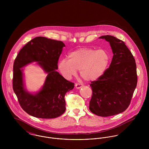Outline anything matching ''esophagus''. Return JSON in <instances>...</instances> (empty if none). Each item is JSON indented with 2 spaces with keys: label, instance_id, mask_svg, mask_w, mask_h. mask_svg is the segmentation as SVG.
Returning <instances> with one entry per match:
<instances>
[{
  "label": "esophagus",
  "instance_id": "esophagus-1",
  "mask_svg": "<svg viewBox=\"0 0 149 149\" xmlns=\"http://www.w3.org/2000/svg\"><path fill=\"white\" fill-rule=\"evenodd\" d=\"M75 86H76V88H77V89H79V88H81V87L83 86L82 84H80V83H76V84H75Z\"/></svg>",
  "mask_w": 149,
  "mask_h": 149
}]
</instances>
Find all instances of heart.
Here are the masks:
<instances>
[{
	"mask_svg": "<svg viewBox=\"0 0 149 149\" xmlns=\"http://www.w3.org/2000/svg\"><path fill=\"white\" fill-rule=\"evenodd\" d=\"M111 61L106 50L83 47L69 54V60L63 59L58 63V69L65 78L70 79L80 70L81 77L88 81L97 80L106 72Z\"/></svg>",
	"mask_w": 149,
	"mask_h": 149,
	"instance_id": "obj_1",
	"label": "heart"
}]
</instances>
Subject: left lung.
I'll use <instances>...</instances> for the list:
<instances>
[{
  "label": "left lung",
  "instance_id": "8db88e82",
  "mask_svg": "<svg viewBox=\"0 0 149 149\" xmlns=\"http://www.w3.org/2000/svg\"><path fill=\"white\" fill-rule=\"evenodd\" d=\"M100 38L109 42L113 56L104 74L90 84L92 94L89 108L94 114L106 117L127 108L138 78L135 60L125 43L109 35Z\"/></svg>",
  "mask_w": 149,
  "mask_h": 149
}]
</instances>
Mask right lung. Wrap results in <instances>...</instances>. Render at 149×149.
Wrapping results in <instances>:
<instances>
[{"label":"right lung","instance_id":"right-lung-1","mask_svg":"<svg viewBox=\"0 0 149 149\" xmlns=\"http://www.w3.org/2000/svg\"><path fill=\"white\" fill-rule=\"evenodd\" d=\"M65 44L61 41L38 37L21 49L13 65V88L22 108L33 116L52 119L61 116L65 111V95L74 88L56 69ZM32 62H38L48 73L42 89L35 95L24 88L20 68Z\"/></svg>","mask_w":149,"mask_h":149}]
</instances>
